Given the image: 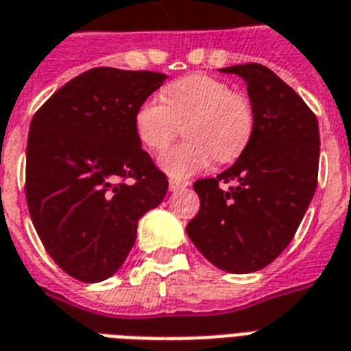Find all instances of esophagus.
Segmentation results:
<instances>
[{
    "label": "esophagus",
    "instance_id": "obj_1",
    "mask_svg": "<svg viewBox=\"0 0 351 351\" xmlns=\"http://www.w3.org/2000/svg\"><path fill=\"white\" fill-rule=\"evenodd\" d=\"M188 186H189L188 180H175V178H171V180H169V189H171V191H178V189L188 188Z\"/></svg>",
    "mask_w": 351,
    "mask_h": 351
}]
</instances>
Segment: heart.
<instances>
[{
  "mask_svg": "<svg viewBox=\"0 0 351 351\" xmlns=\"http://www.w3.org/2000/svg\"><path fill=\"white\" fill-rule=\"evenodd\" d=\"M184 124L186 141L160 158L171 178H188L208 167L214 156L230 162L241 154L253 134V110L227 83L206 74H189L169 83L163 98L150 96L137 108L134 126L150 152H162Z\"/></svg>",
  "mask_w": 351,
  "mask_h": 351,
  "instance_id": "b5f03b06",
  "label": "heart"
}]
</instances>
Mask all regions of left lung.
Masks as SVG:
<instances>
[{
	"label": "left lung",
	"mask_w": 351,
	"mask_h": 351,
	"mask_svg": "<svg viewBox=\"0 0 351 351\" xmlns=\"http://www.w3.org/2000/svg\"><path fill=\"white\" fill-rule=\"evenodd\" d=\"M219 72L247 85L253 134L227 171L193 184L201 208L186 232L214 266L251 274L287 249L313 201L320 132L307 104L268 66L234 64ZM219 182L235 188L221 190Z\"/></svg>",
	"instance_id": "left-lung-1"
}]
</instances>
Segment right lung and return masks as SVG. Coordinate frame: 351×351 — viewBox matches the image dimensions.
<instances>
[{"instance_id": "obj_1", "label": "right lung", "mask_w": 351, "mask_h": 351, "mask_svg": "<svg viewBox=\"0 0 351 351\" xmlns=\"http://www.w3.org/2000/svg\"><path fill=\"white\" fill-rule=\"evenodd\" d=\"M165 80L149 70L90 69L53 93L31 121V219L57 266L77 281L117 274L136 243L139 219L167 193V178L134 126L137 108Z\"/></svg>"}]
</instances>
